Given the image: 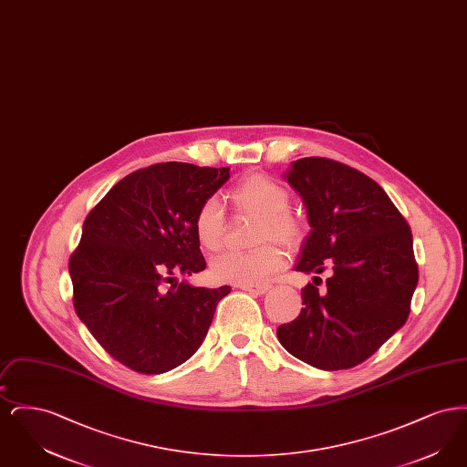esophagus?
<instances>
[{
	"label": "esophagus",
	"mask_w": 467,
	"mask_h": 467,
	"mask_svg": "<svg viewBox=\"0 0 467 467\" xmlns=\"http://www.w3.org/2000/svg\"><path fill=\"white\" fill-rule=\"evenodd\" d=\"M242 289L250 294H255V296H263V294H266L269 287L267 285H242Z\"/></svg>",
	"instance_id": "1"
}]
</instances>
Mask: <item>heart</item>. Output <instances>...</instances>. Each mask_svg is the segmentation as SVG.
<instances>
[{"label":"heart","instance_id":"heart-1","mask_svg":"<svg viewBox=\"0 0 467 467\" xmlns=\"http://www.w3.org/2000/svg\"><path fill=\"white\" fill-rule=\"evenodd\" d=\"M234 206L261 219L257 242H278L296 246L303 240V223L289 212L287 189L266 175H248L233 191ZM194 233L201 248L219 252L225 238V217L221 202L213 198L204 201L194 219ZM285 252L276 244H263L250 252H225L212 263V276L217 282L233 285H261L267 278L284 269Z\"/></svg>","mask_w":467,"mask_h":467}]
</instances>
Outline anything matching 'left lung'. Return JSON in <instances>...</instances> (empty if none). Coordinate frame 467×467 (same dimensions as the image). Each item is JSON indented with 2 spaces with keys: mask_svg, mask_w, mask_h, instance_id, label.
<instances>
[{
  "mask_svg": "<svg viewBox=\"0 0 467 467\" xmlns=\"http://www.w3.org/2000/svg\"><path fill=\"white\" fill-rule=\"evenodd\" d=\"M284 178L311 227L296 271L315 276L301 290L305 308L276 336L313 368H354L408 320L419 284L411 229L377 182L347 164L305 157ZM322 272L330 278L318 288Z\"/></svg>",
  "mask_w": 467,
  "mask_h": 467,
  "instance_id": "1",
  "label": "left lung"
}]
</instances>
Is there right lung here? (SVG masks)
<instances>
[{"label":"right lung","mask_w":467,"mask_h":467,"mask_svg":"<svg viewBox=\"0 0 467 467\" xmlns=\"http://www.w3.org/2000/svg\"><path fill=\"white\" fill-rule=\"evenodd\" d=\"M227 180L229 168L159 162L117 182L86 217L69 257L75 311L133 371L161 375L194 356L231 292L177 282L206 267L194 219Z\"/></svg>","instance_id":"add662e5"}]
</instances>
